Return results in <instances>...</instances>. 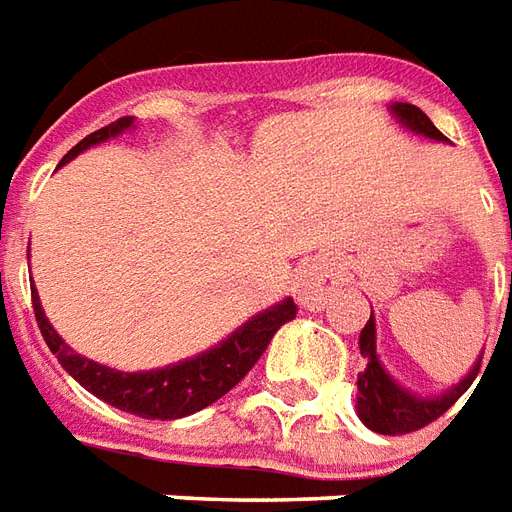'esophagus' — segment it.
<instances>
[{
  "label": "esophagus",
  "instance_id": "34e87169",
  "mask_svg": "<svg viewBox=\"0 0 512 512\" xmlns=\"http://www.w3.org/2000/svg\"><path fill=\"white\" fill-rule=\"evenodd\" d=\"M333 285H336V274H333V268L328 266L325 260H314V263H309V266L301 271L295 290H298L301 304L314 309V306H325Z\"/></svg>",
  "mask_w": 512,
  "mask_h": 512
}]
</instances>
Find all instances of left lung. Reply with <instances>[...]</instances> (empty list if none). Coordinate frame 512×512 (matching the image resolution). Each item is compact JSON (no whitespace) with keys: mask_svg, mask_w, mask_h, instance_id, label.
<instances>
[{"mask_svg":"<svg viewBox=\"0 0 512 512\" xmlns=\"http://www.w3.org/2000/svg\"><path fill=\"white\" fill-rule=\"evenodd\" d=\"M391 111L399 116L401 124H407L412 132H420L426 138L448 140L442 132L431 124L426 113L410 105V102H396L391 105ZM512 290V279H510ZM361 355L366 358V369L358 377V418L377 434H388V437H401V434H412V431L429 426L431 420H437L461 399V393L467 391L475 374L480 372V361L472 372L458 382L456 388H450L448 393H442L437 399H418L407 393L401 385L385 374V369L377 361V331H374V317H369V323L363 325L361 331Z\"/></svg>","mask_w":512,"mask_h":512,"instance_id":"1","label":"left lung"}]
</instances>
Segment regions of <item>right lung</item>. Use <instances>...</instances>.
Listing matches in <instances>:
<instances>
[{
	"instance_id": "add662e5",
	"label": "right lung",
	"mask_w": 512,
	"mask_h": 512,
	"mask_svg": "<svg viewBox=\"0 0 512 512\" xmlns=\"http://www.w3.org/2000/svg\"><path fill=\"white\" fill-rule=\"evenodd\" d=\"M130 124L132 116H121L119 121H113L108 127H100L92 135H86L81 143H75L73 149L64 154V160L59 165L78 157L83 149H89L94 143H102V140L119 135ZM32 309L48 350L54 352L59 363L73 374L75 380L81 382L86 391L94 393L97 399L108 401L111 407H119L121 412L157 420L184 418V415H192V412L203 410L208 404L222 399L260 361V355L266 352V347L274 339V333L285 323L295 320V314H298V306L293 304V298H287L282 304L271 306L263 314L252 317L233 336H227L225 342L217 344L214 350L203 352L198 358H192V361L176 363V366L157 369V372L124 374L75 355L59 339L54 325L45 320L43 306H40V298H37L34 290Z\"/></svg>"
}]
</instances>
